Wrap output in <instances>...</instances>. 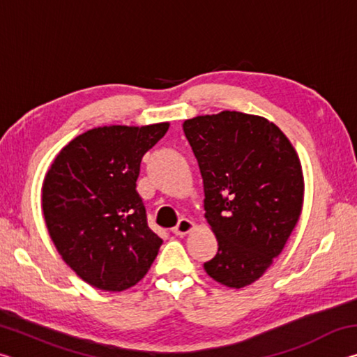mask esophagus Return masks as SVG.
<instances>
[{
	"mask_svg": "<svg viewBox=\"0 0 357 357\" xmlns=\"http://www.w3.org/2000/svg\"><path fill=\"white\" fill-rule=\"evenodd\" d=\"M193 228H195V223H193L192 220H189V219H181V220L178 222V225L173 228V233L176 234V236H185V234L190 233Z\"/></svg>",
	"mask_w": 357,
	"mask_h": 357,
	"instance_id": "obj_1",
	"label": "esophagus"
}]
</instances>
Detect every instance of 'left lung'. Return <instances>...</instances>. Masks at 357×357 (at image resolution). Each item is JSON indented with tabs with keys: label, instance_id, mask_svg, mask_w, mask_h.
<instances>
[{
	"label": "left lung",
	"instance_id": "1",
	"mask_svg": "<svg viewBox=\"0 0 357 357\" xmlns=\"http://www.w3.org/2000/svg\"><path fill=\"white\" fill-rule=\"evenodd\" d=\"M203 178L204 211L219 250L211 279L244 288L280 255L299 220L304 176L285 134L263 116L220 112L185 119Z\"/></svg>",
	"mask_w": 357,
	"mask_h": 357
}]
</instances>
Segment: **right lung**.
<instances>
[{
  "mask_svg": "<svg viewBox=\"0 0 357 357\" xmlns=\"http://www.w3.org/2000/svg\"><path fill=\"white\" fill-rule=\"evenodd\" d=\"M170 124L104 126L59 151L42 184V213L59 255L104 291H123L146 275L162 239L148 227L137 192L143 155Z\"/></svg>",
  "mask_w": 357,
  "mask_h": 357,
  "instance_id": "obj_1",
  "label": "right lung"
}]
</instances>
